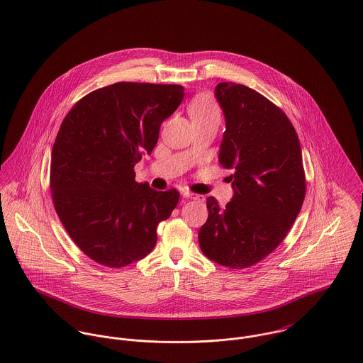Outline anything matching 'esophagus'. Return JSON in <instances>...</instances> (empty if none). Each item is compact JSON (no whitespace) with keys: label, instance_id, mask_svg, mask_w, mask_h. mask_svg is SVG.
Instances as JSON below:
<instances>
[{"label":"esophagus","instance_id":"1","mask_svg":"<svg viewBox=\"0 0 363 363\" xmlns=\"http://www.w3.org/2000/svg\"><path fill=\"white\" fill-rule=\"evenodd\" d=\"M182 195H184V198H186V199H195V201L201 198L199 195L192 194V192H189V191H184V192H182Z\"/></svg>","mask_w":363,"mask_h":363}]
</instances>
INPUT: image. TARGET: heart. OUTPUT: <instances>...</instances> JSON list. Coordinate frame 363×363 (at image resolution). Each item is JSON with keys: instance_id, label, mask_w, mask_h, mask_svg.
<instances>
[{"instance_id": "obj_1", "label": "heart", "mask_w": 363, "mask_h": 363, "mask_svg": "<svg viewBox=\"0 0 363 363\" xmlns=\"http://www.w3.org/2000/svg\"><path fill=\"white\" fill-rule=\"evenodd\" d=\"M189 114L192 121H208V120L220 121L221 118L218 106L214 103V100L210 96H206V94L196 97L191 103Z\"/></svg>"}]
</instances>
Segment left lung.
<instances>
[{
	"label": "left lung",
	"instance_id": "8db88e82",
	"mask_svg": "<svg viewBox=\"0 0 363 363\" xmlns=\"http://www.w3.org/2000/svg\"><path fill=\"white\" fill-rule=\"evenodd\" d=\"M216 97L225 117L218 162L234 169L225 207L207 198L201 252L230 269H247L286 237L301 211L306 179L299 139L285 113L256 90L221 82Z\"/></svg>",
	"mask_w": 363,
	"mask_h": 363
}]
</instances>
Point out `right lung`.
Returning a JSON list of instances; mask_svg holds the SVG:
<instances>
[{"mask_svg": "<svg viewBox=\"0 0 363 363\" xmlns=\"http://www.w3.org/2000/svg\"><path fill=\"white\" fill-rule=\"evenodd\" d=\"M184 96L181 84L118 82L86 94L61 123L51 152L52 201L72 241L96 263L121 269L143 259L177 207V189L136 182L133 167L152 153Z\"/></svg>", "mask_w": 363, "mask_h": 363, "instance_id": "add662e5", "label": "right lung"}]
</instances>
